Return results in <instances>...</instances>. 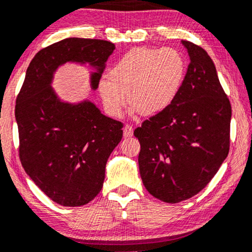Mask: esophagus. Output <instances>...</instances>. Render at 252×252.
Returning a JSON list of instances; mask_svg holds the SVG:
<instances>
[{
	"instance_id": "obj_1",
	"label": "esophagus",
	"mask_w": 252,
	"mask_h": 252,
	"mask_svg": "<svg viewBox=\"0 0 252 252\" xmlns=\"http://www.w3.org/2000/svg\"><path fill=\"white\" fill-rule=\"evenodd\" d=\"M133 134V129L132 126H126L125 127H123V136H125L126 138L127 137H131Z\"/></svg>"
}]
</instances>
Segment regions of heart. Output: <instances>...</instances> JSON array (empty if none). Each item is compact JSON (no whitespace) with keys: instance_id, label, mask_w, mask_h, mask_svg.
I'll list each match as a JSON object with an SVG mask.
<instances>
[{"instance_id":"b5f03b06","label":"heart","mask_w":252,"mask_h":252,"mask_svg":"<svg viewBox=\"0 0 252 252\" xmlns=\"http://www.w3.org/2000/svg\"><path fill=\"white\" fill-rule=\"evenodd\" d=\"M187 67L186 58L175 48H133L112 66L108 80L98 82L105 111L120 118L127 98L132 110L141 115L160 113L178 96Z\"/></svg>"}]
</instances>
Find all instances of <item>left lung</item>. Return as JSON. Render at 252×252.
<instances>
[{
	"label": "left lung",
	"mask_w": 252,
	"mask_h": 252,
	"mask_svg": "<svg viewBox=\"0 0 252 252\" xmlns=\"http://www.w3.org/2000/svg\"><path fill=\"white\" fill-rule=\"evenodd\" d=\"M182 44L190 63L178 96L133 132L141 147L142 183L152 196L170 204L204 189L230 150L231 104L215 64L204 48Z\"/></svg>",
	"instance_id": "obj_1"
}]
</instances>
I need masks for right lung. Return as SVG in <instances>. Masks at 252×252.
Here are the masks:
<instances>
[{
	"label": "right lung",
	"instance_id": "1",
	"mask_svg": "<svg viewBox=\"0 0 252 252\" xmlns=\"http://www.w3.org/2000/svg\"><path fill=\"white\" fill-rule=\"evenodd\" d=\"M115 45L103 39L65 38L43 48L30 62L16 100L19 156L29 178L66 207L92 201L102 190L108 157L122 139L120 121L84 100L62 102L52 81L66 62L89 64L95 90Z\"/></svg>",
	"mask_w": 252,
	"mask_h": 252
}]
</instances>
